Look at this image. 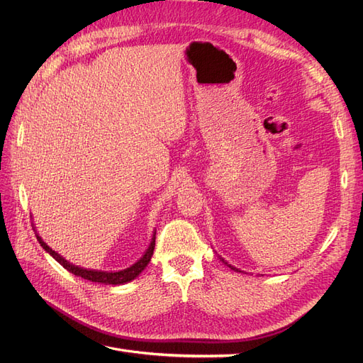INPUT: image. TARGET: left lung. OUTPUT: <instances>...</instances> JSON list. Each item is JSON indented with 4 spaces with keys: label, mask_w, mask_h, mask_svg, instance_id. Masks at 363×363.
Segmentation results:
<instances>
[{
    "label": "left lung",
    "mask_w": 363,
    "mask_h": 363,
    "mask_svg": "<svg viewBox=\"0 0 363 363\" xmlns=\"http://www.w3.org/2000/svg\"><path fill=\"white\" fill-rule=\"evenodd\" d=\"M219 259H220V260H222V262H223V263H225V264L228 266V268H231V269H233V271H235V272H241V271H238L237 268H234V266H231V264H230V263H228V262H225V260H223V259H222L220 256H219Z\"/></svg>",
    "instance_id": "1"
}]
</instances>
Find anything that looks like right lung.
<instances>
[{
	"instance_id": "obj_1",
	"label": "right lung",
	"mask_w": 363,
	"mask_h": 363,
	"mask_svg": "<svg viewBox=\"0 0 363 363\" xmlns=\"http://www.w3.org/2000/svg\"><path fill=\"white\" fill-rule=\"evenodd\" d=\"M33 230H35V228H33ZM35 235H36V240L40 241V244L43 245V249L47 253H50L57 262H59L65 269H67L69 272H72L76 277H81L84 279L92 281V282L106 284V285H122V284L130 282L132 279H135L147 268L148 262L151 260L152 252H155V244H156V233H152V238L150 241V245L147 247V250L144 252L143 257H140V260H137L135 263L129 266V268H126V269H122V271H118V272H107V271H97V269H85V268H81V266H76V264L67 262L63 256H60L59 253L54 252L50 245H47L43 241V238L36 234V230H35Z\"/></svg>"
}]
</instances>
